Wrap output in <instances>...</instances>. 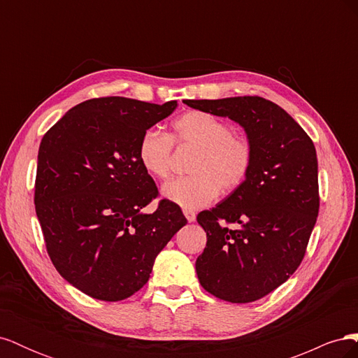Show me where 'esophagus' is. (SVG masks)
Masks as SVG:
<instances>
[{
	"label": "esophagus",
	"instance_id": "1",
	"mask_svg": "<svg viewBox=\"0 0 358 358\" xmlns=\"http://www.w3.org/2000/svg\"><path fill=\"white\" fill-rule=\"evenodd\" d=\"M183 215H185V218H187L188 222L196 221V213H194L192 210H183Z\"/></svg>",
	"mask_w": 358,
	"mask_h": 358
}]
</instances>
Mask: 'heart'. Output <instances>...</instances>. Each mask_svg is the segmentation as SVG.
Masks as SVG:
<instances>
[{
	"label": "heart",
	"mask_w": 358,
	"mask_h": 358,
	"mask_svg": "<svg viewBox=\"0 0 358 358\" xmlns=\"http://www.w3.org/2000/svg\"><path fill=\"white\" fill-rule=\"evenodd\" d=\"M171 128V138L158 129H146L137 145L138 162L157 179H166L170 173L171 140L197 148L191 176L170 180L161 188L166 200L187 210L200 209L220 191L231 192L245 182L252 166V148L248 140L234 136L222 119L192 110L179 116Z\"/></svg>",
	"instance_id": "heart-1"
}]
</instances>
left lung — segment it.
Instances as JSON below:
<instances>
[{
  "label": "left lung",
  "mask_w": 358,
  "mask_h": 358,
  "mask_svg": "<svg viewBox=\"0 0 358 358\" xmlns=\"http://www.w3.org/2000/svg\"><path fill=\"white\" fill-rule=\"evenodd\" d=\"M183 103L239 124L252 148L242 185L197 216L208 242L196 270L215 297L255 301L282 285L305 257L320 209L315 146L282 107L262 96Z\"/></svg>",
  "instance_id": "1"
}]
</instances>
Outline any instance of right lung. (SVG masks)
I'll return each instance as SVG.
<instances>
[{
	"instance_id": "add662e5",
	"label": "right lung",
	"mask_w": 358,
	"mask_h": 358,
	"mask_svg": "<svg viewBox=\"0 0 358 358\" xmlns=\"http://www.w3.org/2000/svg\"><path fill=\"white\" fill-rule=\"evenodd\" d=\"M178 101L125 96L74 106L41 138L36 212L59 275L85 294L119 301L142 288L157 255L187 224L175 203L159 201L137 158L142 134L170 116Z\"/></svg>"
}]
</instances>
